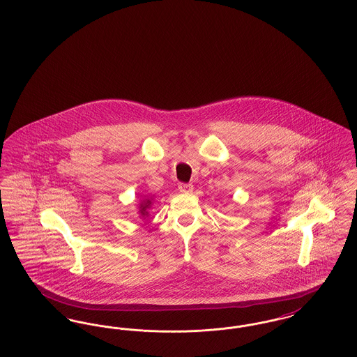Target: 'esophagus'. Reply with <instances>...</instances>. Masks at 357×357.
<instances>
[{
  "instance_id": "1",
  "label": "esophagus",
  "mask_w": 357,
  "mask_h": 357,
  "mask_svg": "<svg viewBox=\"0 0 357 357\" xmlns=\"http://www.w3.org/2000/svg\"><path fill=\"white\" fill-rule=\"evenodd\" d=\"M178 188H179V191H181V192H191L194 187H192L191 183H179V185H178Z\"/></svg>"
}]
</instances>
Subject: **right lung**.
<instances>
[{
	"label": "right lung",
	"mask_w": 357,
	"mask_h": 357,
	"mask_svg": "<svg viewBox=\"0 0 357 357\" xmlns=\"http://www.w3.org/2000/svg\"><path fill=\"white\" fill-rule=\"evenodd\" d=\"M151 204V202H150V201H147V204H140V213H142V215H146V213H147V211H146V208L149 207V204Z\"/></svg>",
	"instance_id": "right-lung-1"
}]
</instances>
